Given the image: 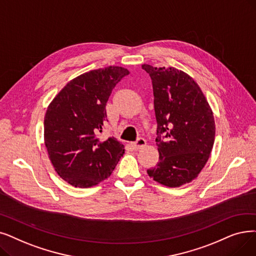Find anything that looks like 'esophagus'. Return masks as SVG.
<instances>
[{
  "instance_id": "34e87169",
  "label": "esophagus",
  "mask_w": 256,
  "mask_h": 256,
  "mask_svg": "<svg viewBox=\"0 0 256 256\" xmlns=\"http://www.w3.org/2000/svg\"><path fill=\"white\" fill-rule=\"evenodd\" d=\"M132 146H134V148L136 150H140V148H144V146H146V140L144 139V138H138L136 140V142L132 143Z\"/></svg>"
}]
</instances>
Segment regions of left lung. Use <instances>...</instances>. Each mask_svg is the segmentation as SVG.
Segmentation results:
<instances>
[{
  "mask_svg": "<svg viewBox=\"0 0 256 256\" xmlns=\"http://www.w3.org/2000/svg\"><path fill=\"white\" fill-rule=\"evenodd\" d=\"M152 78L159 162L148 170L164 186L180 187L201 172L212 150V110L198 84L174 66L142 64Z\"/></svg>",
  "mask_w": 256,
  "mask_h": 256,
  "instance_id": "obj_1",
  "label": "left lung"
}]
</instances>
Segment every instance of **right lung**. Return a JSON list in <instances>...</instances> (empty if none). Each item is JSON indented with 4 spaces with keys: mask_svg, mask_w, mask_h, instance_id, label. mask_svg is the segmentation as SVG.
Returning a JSON list of instances; mask_svg holds the SVG:
<instances>
[{
    "mask_svg": "<svg viewBox=\"0 0 256 256\" xmlns=\"http://www.w3.org/2000/svg\"><path fill=\"white\" fill-rule=\"evenodd\" d=\"M130 71L118 66L92 70L66 84L49 104L44 139L55 172L70 185L88 188L110 176L124 154L114 137L98 138L106 106L115 86Z\"/></svg>",
    "mask_w": 256,
    "mask_h": 256,
    "instance_id": "1",
    "label": "right lung"
}]
</instances>
